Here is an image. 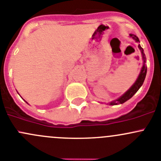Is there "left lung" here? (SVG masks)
Instances as JSON below:
<instances>
[{"instance_id": "left-lung-1", "label": "left lung", "mask_w": 161, "mask_h": 161, "mask_svg": "<svg viewBox=\"0 0 161 161\" xmlns=\"http://www.w3.org/2000/svg\"><path fill=\"white\" fill-rule=\"evenodd\" d=\"M130 36L132 39H133L134 41H135L136 42H140V39H139V38L137 37L136 36H135V35L133 34H130ZM138 47L139 49H140V52H141L142 59V61H143V63H142V67L141 68V70H140V74H139L136 80L135 83L131 86L130 88L126 92L124 93L121 97H119V98H117L116 100L111 102L110 103H109V105H119V104H123L124 102H125L126 101H128L129 99H130L131 97L136 94V93L138 92L139 89L140 88V87H141L142 84H143L146 75H147V67L146 66V60H147V59H146V56L143 52V49H142L140 44H139Z\"/></svg>"}]
</instances>
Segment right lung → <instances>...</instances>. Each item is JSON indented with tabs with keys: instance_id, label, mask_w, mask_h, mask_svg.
I'll list each match as a JSON object with an SVG mask.
<instances>
[{
	"instance_id": "1",
	"label": "right lung",
	"mask_w": 161,
	"mask_h": 161,
	"mask_svg": "<svg viewBox=\"0 0 161 161\" xmlns=\"http://www.w3.org/2000/svg\"><path fill=\"white\" fill-rule=\"evenodd\" d=\"M26 103H27V102H26Z\"/></svg>"
}]
</instances>
